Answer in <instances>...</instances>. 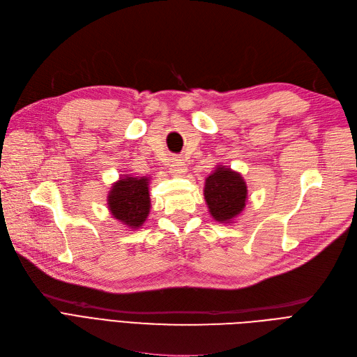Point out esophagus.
Listing matches in <instances>:
<instances>
[{"label": "esophagus", "instance_id": "34e87169", "mask_svg": "<svg viewBox=\"0 0 357 357\" xmlns=\"http://www.w3.org/2000/svg\"><path fill=\"white\" fill-rule=\"evenodd\" d=\"M169 172H172V174H174L177 177H181L185 174V172H188V165H185L178 158H173L172 161H169Z\"/></svg>", "mask_w": 357, "mask_h": 357}]
</instances>
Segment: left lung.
<instances>
[{
  "label": "left lung",
  "mask_w": 357,
  "mask_h": 357,
  "mask_svg": "<svg viewBox=\"0 0 357 357\" xmlns=\"http://www.w3.org/2000/svg\"><path fill=\"white\" fill-rule=\"evenodd\" d=\"M203 196L216 222L232 225L247 206L248 188L241 173L218 164L205 178Z\"/></svg>",
  "instance_id": "8db88e82"
}]
</instances>
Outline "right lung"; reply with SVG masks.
<instances>
[{"label":"right lung","instance_id":"1","mask_svg":"<svg viewBox=\"0 0 357 357\" xmlns=\"http://www.w3.org/2000/svg\"><path fill=\"white\" fill-rule=\"evenodd\" d=\"M151 177L122 174L107 192V208L112 216L129 229L141 228L151 211Z\"/></svg>","mask_w":357,"mask_h":357}]
</instances>
